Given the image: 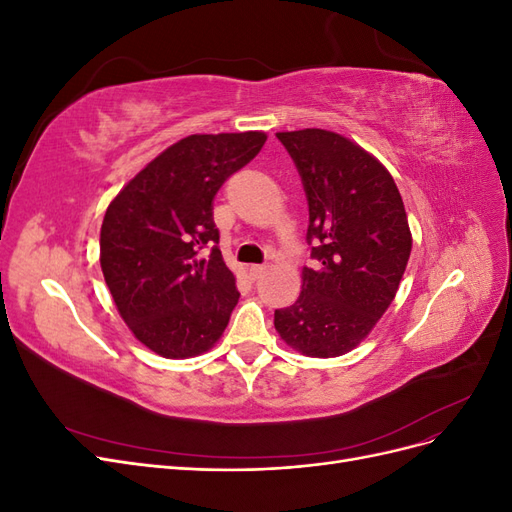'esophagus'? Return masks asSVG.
I'll return each instance as SVG.
<instances>
[{
    "label": "esophagus",
    "instance_id": "esophagus-1",
    "mask_svg": "<svg viewBox=\"0 0 512 512\" xmlns=\"http://www.w3.org/2000/svg\"><path fill=\"white\" fill-rule=\"evenodd\" d=\"M267 269H269V265H252V267H250V275H252V280H260V277L267 273Z\"/></svg>",
    "mask_w": 512,
    "mask_h": 512
}]
</instances>
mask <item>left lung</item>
I'll return each instance as SVG.
<instances>
[{
	"instance_id": "8db88e82",
	"label": "left lung",
	"mask_w": 512,
	"mask_h": 512,
	"mask_svg": "<svg viewBox=\"0 0 512 512\" xmlns=\"http://www.w3.org/2000/svg\"><path fill=\"white\" fill-rule=\"evenodd\" d=\"M299 168L309 205L301 294L275 309V331L314 359L359 346L393 303L412 252L404 200L384 164L350 138L305 128L277 132Z\"/></svg>"
}]
</instances>
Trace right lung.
Listing matches in <instances>:
<instances>
[{"label":"right lung","mask_w":512,"mask_h":512,"mask_svg":"<svg viewBox=\"0 0 512 512\" xmlns=\"http://www.w3.org/2000/svg\"><path fill=\"white\" fill-rule=\"evenodd\" d=\"M265 132L192 134L164 149L111 200L100 265L134 337L164 359H190L220 342L239 301L213 222L222 183L258 156Z\"/></svg>","instance_id":"obj_1"}]
</instances>
